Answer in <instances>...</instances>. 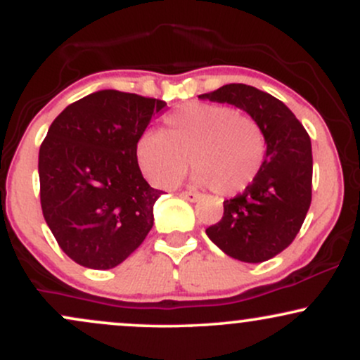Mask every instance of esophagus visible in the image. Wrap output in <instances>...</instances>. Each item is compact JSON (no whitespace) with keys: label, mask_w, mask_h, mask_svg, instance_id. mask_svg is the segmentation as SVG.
<instances>
[{"label":"esophagus","mask_w":360,"mask_h":360,"mask_svg":"<svg viewBox=\"0 0 360 360\" xmlns=\"http://www.w3.org/2000/svg\"><path fill=\"white\" fill-rule=\"evenodd\" d=\"M181 196H183L184 200L191 201V203H196V201L200 200V198H201V194H198V193H193V191H183V193H181Z\"/></svg>","instance_id":"34e87169"}]
</instances>
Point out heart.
Listing matches in <instances>:
<instances>
[{"instance_id":"1","label":"heart","mask_w":360,"mask_h":360,"mask_svg":"<svg viewBox=\"0 0 360 360\" xmlns=\"http://www.w3.org/2000/svg\"><path fill=\"white\" fill-rule=\"evenodd\" d=\"M164 123L166 131L148 128L135 143L140 169L157 186L179 183L191 160L198 167L194 183L232 196L243 191L262 167L266 137L249 115L230 106L188 103L169 113Z\"/></svg>"}]
</instances>
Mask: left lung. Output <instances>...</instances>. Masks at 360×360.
<instances>
[{
  "mask_svg": "<svg viewBox=\"0 0 360 360\" xmlns=\"http://www.w3.org/2000/svg\"><path fill=\"white\" fill-rule=\"evenodd\" d=\"M201 100L249 113L266 137V159L245 191L223 201L221 220L206 229L218 249L242 262L269 260L295 240L311 203V140L292 111L254 86L225 84Z\"/></svg>",
  "mask_w": 360,
  "mask_h": 360,
  "instance_id": "left-lung-1",
  "label": "left lung"
}]
</instances>
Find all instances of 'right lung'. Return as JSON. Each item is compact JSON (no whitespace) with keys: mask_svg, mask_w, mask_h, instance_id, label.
Wrapping results in <instances>:
<instances>
[{"mask_svg":"<svg viewBox=\"0 0 360 360\" xmlns=\"http://www.w3.org/2000/svg\"><path fill=\"white\" fill-rule=\"evenodd\" d=\"M166 101L101 89L52 122L39 152L40 205L57 243L88 269L122 264L154 225L159 189L143 179L139 135Z\"/></svg>","mask_w":360,"mask_h":360,"instance_id":"1","label":"right lung"}]
</instances>
